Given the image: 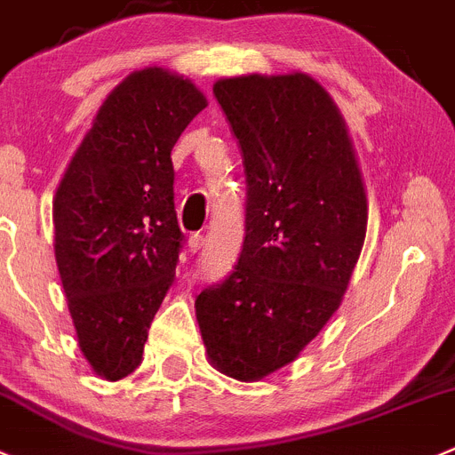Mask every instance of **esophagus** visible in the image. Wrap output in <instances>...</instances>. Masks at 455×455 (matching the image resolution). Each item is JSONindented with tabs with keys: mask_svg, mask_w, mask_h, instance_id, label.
I'll list each match as a JSON object with an SVG mask.
<instances>
[{
	"mask_svg": "<svg viewBox=\"0 0 455 455\" xmlns=\"http://www.w3.org/2000/svg\"><path fill=\"white\" fill-rule=\"evenodd\" d=\"M203 248V235L189 236V252H198Z\"/></svg>",
	"mask_w": 455,
	"mask_h": 455,
	"instance_id": "esophagus-1",
	"label": "esophagus"
}]
</instances>
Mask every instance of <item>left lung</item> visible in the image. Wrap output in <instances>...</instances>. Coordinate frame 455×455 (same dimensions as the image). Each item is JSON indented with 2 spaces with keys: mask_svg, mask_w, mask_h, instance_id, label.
I'll return each mask as SVG.
<instances>
[{
  "mask_svg": "<svg viewBox=\"0 0 455 455\" xmlns=\"http://www.w3.org/2000/svg\"><path fill=\"white\" fill-rule=\"evenodd\" d=\"M241 154L245 239L230 276L196 297L207 360L254 382L297 360L339 308L369 220L348 127L306 73L214 84Z\"/></svg>",
  "mask_w": 455,
  "mask_h": 455,
  "instance_id": "8db88e82",
  "label": "left lung"
}]
</instances>
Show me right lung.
<instances>
[{
    "label": "right lung",
    "mask_w": 455,
    "mask_h": 455,
    "mask_svg": "<svg viewBox=\"0 0 455 455\" xmlns=\"http://www.w3.org/2000/svg\"><path fill=\"white\" fill-rule=\"evenodd\" d=\"M205 107L179 73L133 71L107 95L55 192V261L77 346L111 382L142 362L176 276L183 232L172 149Z\"/></svg>",
    "instance_id": "add662e5"
}]
</instances>
